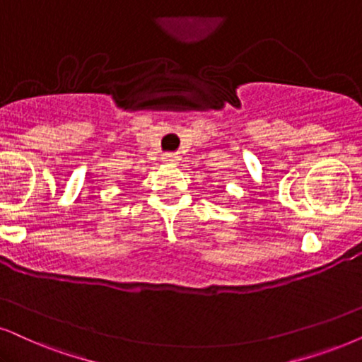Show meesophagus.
Masks as SVG:
<instances>
[{
	"instance_id": "obj_1",
	"label": "esophagus",
	"mask_w": 362,
	"mask_h": 362,
	"mask_svg": "<svg viewBox=\"0 0 362 362\" xmlns=\"http://www.w3.org/2000/svg\"><path fill=\"white\" fill-rule=\"evenodd\" d=\"M162 162L163 163H177L178 162V155L177 153H163L162 155Z\"/></svg>"
}]
</instances>
